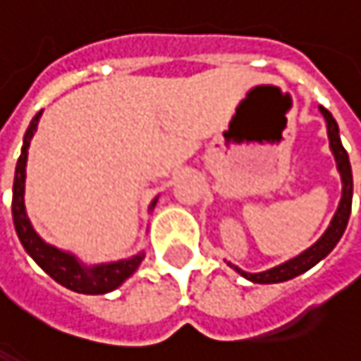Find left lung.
<instances>
[{
	"instance_id": "left-lung-1",
	"label": "left lung",
	"mask_w": 361,
	"mask_h": 361,
	"mask_svg": "<svg viewBox=\"0 0 361 361\" xmlns=\"http://www.w3.org/2000/svg\"><path fill=\"white\" fill-rule=\"evenodd\" d=\"M320 112L324 114L326 118V129H328V140H330V150L334 154V161H336V169L341 173V181H343V194H341V202H338V209L328 226L322 238L312 245L307 251H303L301 255L288 259L286 263L282 265H276L271 269H265V271H259V274H249V271H243L240 267L232 265L240 276H245L247 280H251L255 284H276V282H284V280H290L307 269H312L316 263H320L328 252L336 247V243L341 240L345 228H347V221H349V215H351V196H353V176H351V165H349V157H347V150L343 148L341 144V135H338V125L334 121V116L320 106Z\"/></svg>"
}]
</instances>
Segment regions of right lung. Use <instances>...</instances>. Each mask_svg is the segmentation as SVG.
<instances>
[{"label":"right lung","mask_w":361,"mask_h":361,"mask_svg":"<svg viewBox=\"0 0 361 361\" xmlns=\"http://www.w3.org/2000/svg\"><path fill=\"white\" fill-rule=\"evenodd\" d=\"M41 118V112H37L25 133L23 140V150L16 163V173H14V188H12V217H14V228L16 234L25 247V251L29 252L35 263L49 274L58 284L75 290V293H83V295H104L114 288H118L142 263L144 252H137L129 259H121V261H112V263H100V265H83L73 252L60 251L51 245H47L35 228L29 221L27 209H25V178H27V159H29V146L31 140L37 131V123ZM157 204V198L152 200L150 209Z\"/></svg>","instance_id":"1"}]
</instances>
